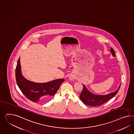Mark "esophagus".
Instances as JSON below:
<instances>
[{
	"label": "esophagus",
	"mask_w": 134,
	"mask_h": 134,
	"mask_svg": "<svg viewBox=\"0 0 134 134\" xmlns=\"http://www.w3.org/2000/svg\"><path fill=\"white\" fill-rule=\"evenodd\" d=\"M74 79H75V76H74L73 74H71L69 76V79L70 80H73Z\"/></svg>",
	"instance_id": "34e87169"
}]
</instances>
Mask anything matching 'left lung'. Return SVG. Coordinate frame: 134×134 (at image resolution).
Here are the masks:
<instances>
[{
	"instance_id": "obj_1",
	"label": "left lung",
	"mask_w": 134,
	"mask_h": 134,
	"mask_svg": "<svg viewBox=\"0 0 134 134\" xmlns=\"http://www.w3.org/2000/svg\"><path fill=\"white\" fill-rule=\"evenodd\" d=\"M111 52L112 55L115 56V52L113 48H111ZM121 84L119 88L115 92L110 93L105 96H98L92 94L89 92L84 84L83 89L80 95V98L81 101L86 105L90 106H97L106 103L108 101L114 97L119 92Z\"/></svg>"
}]
</instances>
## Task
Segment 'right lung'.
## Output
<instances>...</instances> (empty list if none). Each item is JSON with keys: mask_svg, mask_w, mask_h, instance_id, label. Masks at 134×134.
<instances>
[{"mask_svg": "<svg viewBox=\"0 0 134 134\" xmlns=\"http://www.w3.org/2000/svg\"><path fill=\"white\" fill-rule=\"evenodd\" d=\"M17 85L25 97L31 101L44 103L54 96L64 82V79H59L46 83H36L27 80L21 73L20 58L15 69Z\"/></svg>", "mask_w": 134, "mask_h": 134, "instance_id": "1", "label": "right lung"}]
</instances>
